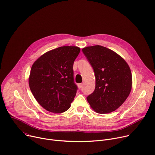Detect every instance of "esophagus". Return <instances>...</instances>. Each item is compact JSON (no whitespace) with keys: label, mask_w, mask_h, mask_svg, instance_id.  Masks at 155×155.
Returning <instances> with one entry per match:
<instances>
[{"label":"esophagus","mask_w":155,"mask_h":155,"mask_svg":"<svg viewBox=\"0 0 155 155\" xmlns=\"http://www.w3.org/2000/svg\"><path fill=\"white\" fill-rule=\"evenodd\" d=\"M82 87H83V83H80V84H78V87L80 89H81L82 88Z\"/></svg>","instance_id":"1"}]
</instances>
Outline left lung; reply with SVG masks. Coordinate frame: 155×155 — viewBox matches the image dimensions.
Masks as SVG:
<instances>
[{"label":"left lung","instance_id":"8db88e82","mask_svg":"<svg viewBox=\"0 0 155 155\" xmlns=\"http://www.w3.org/2000/svg\"><path fill=\"white\" fill-rule=\"evenodd\" d=\"M93 68L96 86L87 97L97 113L107 114L116 110L129 96L132 86L130 68L114 51L100 45L82 49Z\"/></svg>","mask_w":155,"mask_h":155}]
</instances>
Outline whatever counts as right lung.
<instances>
[{"mask_svg":"<svg viewBox=\"0 0 155 155\" xmlns=\"http://www.w3.org/2000/svg\"><path fill=\"white\" fill-rule=\"evenodd\" d=\"M80 52L77 46L49 51L33 64L29 86L38 103L46 110L61 113L68 110L77 93L73 65Z\"/></svg>","mask_w":155,"mask_h":155,"instance_id":"add662e5","label":"right lung"}]
</instances>
